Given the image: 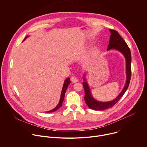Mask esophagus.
I'll return each mask as SVG.
<instances>
[{
	"mask_svg": "<svg viewBox=\"0 0 147 147\" xmlns=\"http://www.w3.org/2000/svg\"><path fill=\"white\" fill-rule=\"evenodd\" d=\"M71 80L72 83H76L78 82V79L75 76H72L71 78Z\"/></svg>",
	"mask_w": 147,
	"mask_h": 147,
	"instance_id": "1",
	"label": "esophagus"
}]
</instances>
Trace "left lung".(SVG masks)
Masks as SVG:
<instances>
[{
    "label": "left lung",
    "instance_id": "1",
    "mask_svg": "<svg viewBox=\"0 0 147 147\" xmlns=\"http://www.w3.org/2000/svg\"><path fill=\"white\" fill-rule=\"evenodd\" d=\"M111 35L109 40V44L107 47V51H109L111 49H115L119 51L123 54L126 59V84L119 94V95L114 100L110 102H99L95 99L90 92L89 86L87 82H83V85L84 89L85 95L84 100L88 106L89 108L93 109L94 110H103L109 108H110L114 106L116 103L121 99V98L125 94L127 90L131 78V52L129 48L126 44L124 40L120 36L118 32L114 30H110ZM83 80L86 81L85 76L83 78Z\"/></svg>",
    "mask_w": 147,
    "mask_h": 147
}]
</instances>
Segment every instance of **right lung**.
<instances>
[{
  "mask_svg": "<svg viewBox=\"0 0 147 147\" xmlns=\"http://www.w3.org/2000/svg\"><path fill=\"white\" fill-rule=\"evenodd\" d=\"M28 37H26L25 38L24 40V41ZM71 83V81H70V79L69 78H68L67 79H65V80L64 81V84H63V88H62V91H61V96H60V101H59V104L57 105V106L55 107L53 109L50 110V111H47V113H51V112H53V111H56L57 110H58L61 106H62V103H63V102L64 100V96H65V91L68 88V85L70 84Z\"/></svg>",
  "mask_w": 147,
  "mask_h": 147,
  "instance_id": "right-lung-1",
  "label": "right lung"
}]
</instances>
